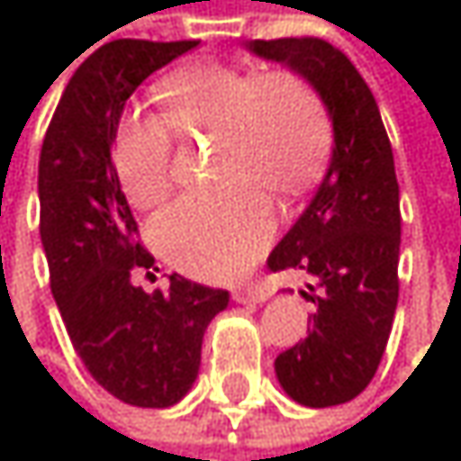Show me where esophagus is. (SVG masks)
<instances>
[{"label":"esophagus","instance_id":"obj_1","mask_svg":"<svg viewBox=\"0 0 461 461\" xmlns=\"http://www.w3.org/2000/svg\"><path fill=\"white\" fill-rule=\"evenodd\" d=\"M231 299L237 304H264L269 299V291L258 283H248V285H237L231 291Z\"/></svg>","mask_w":461,"mask_h":461}]
</instances>
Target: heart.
<instances>
[{"mask_svg":"<svg viewBox=\"0 0 461 461\" xmlns=\"http://www.w3.org/2000/svg\"><path fill=\"white\" fill-rule=\"evenodd\" d=\"M178 131L221 133L219 189L189 192L162 208L151 237L162 256L194 277H231L269 242L275 213L267 194L304 192L321 173L330 122L318 90L296 71L253 74L227 63H192L159 85ZM122 192L151 208L173 184V128L162 114L128 112L112 140Z\"/></svg>","mask_w":461,"mask_h":461,"instance_id":"b5f03b06","label":"heart"}]
</instances>
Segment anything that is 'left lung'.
<instances>
[{
    "label": "left lung",
    "instance_id": "1",
    "mask_svg": "<svg viewBox=\"0 0 461 461\" xmlns=\"http://www.w3.org/2000/svg\"><path fill=\"white\" fill-rule=\"evenodd\" d=\"M245 47L302 74L333 125L321 186L267 258L269 272H307L302 296L318 307L307 339L277 355V382L296 403L328 409L368 387L395 321L401 189L393 146L374 93L341 50L315 37Z\"/></svg>",
    "mask_w": 461,
    "mask_h": 461
}]
</instances>
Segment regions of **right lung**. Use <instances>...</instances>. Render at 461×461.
I'll use <instances>...</instances> for the list:
<instances>
[{
	"instance_id": "1",
	"label": "right lung",
	"mask_w": 461,
	"mask_h": 461,
	"mask_svg": "<svg viewBox=\"0 0 461 461\" xmlns=\"http://www.w3.org/2000/svg\"><path fill=\"white\" fill-rule=\"evenodd\" d=\"M197 42L114 40L68 79L40 154V234L52 299L90 376L139 409L176 406L200 374L208 322L230 291L170 275L146 294L133 275L154 267L136 240L112 140L128 98Z\"/></svg>"
}]
</instances>
